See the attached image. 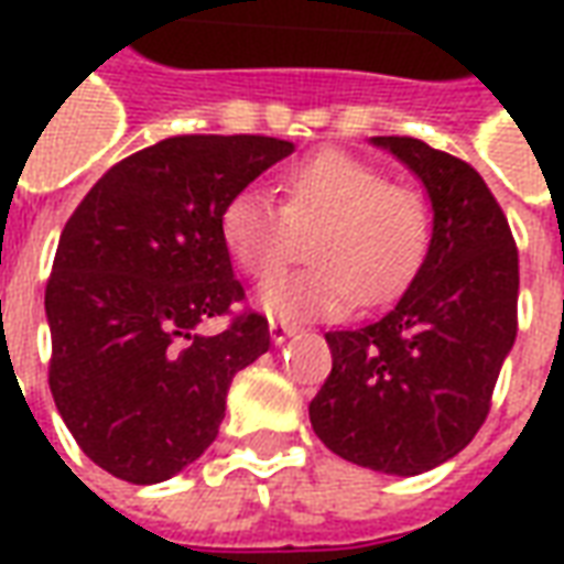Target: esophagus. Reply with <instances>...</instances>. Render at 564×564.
<instances>
[{
	"label": "esophagus",
	"instance_id": "34e87169",
	"mask_svg": "<svg viewBox=\"0 0 564 564\" xmlns=\"http://www.w3.org/2000/svg\"><path fill=\"white\" fill-rule=\"evenodd\" d=\"M293 335H295V326H290V323H283V319H271L269 323L271 344H283L286 338H293Z\"/></svg>",
	"mask_w": 564,
	"mask_h": 564
}]
</instances>
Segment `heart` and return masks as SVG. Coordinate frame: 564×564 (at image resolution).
Segmentation results:
<instances>
[{
	"mask_svg": "<svg viewBox=\"0 0 564 564\" xmlns=\"http://www.w3.org/2000/svg\"><path fill=\"white\" fill-rule=\"evenodd\" d=\"M283 205L262 186L238 189L220 214L223 245L235 265L265 281L293 253L295 229H317L307 257L317 265L290 271L257 293L274 319L341 317L359 302H387L404 290L429 247L425 202L392 186L378 165L323 150L283 174Z\"/></svg>",
	"mask_w": 564,
	"mask_h": 564,
	"instance_id": "b5f03b06",
	"label": "heart"
}]
</instances>
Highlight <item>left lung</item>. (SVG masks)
Listing matches in <instances>:
<instances>
[{
    "mask_svg": "<svg viewBox=\"0 0 564 564\" xmlns=\"http://www.w3.org/2000/svg\"><path fill=\"white\" fill-rule=\"evenodd\" d=\"M423 184L432 238L383 317L329 332L332 371L307 408L341 459L395 477L449 462L484 425L517 338L520 257L498 202L468 162L404 135H378Z\"/></svg>",
    "mask_w": 564,
    "mask_h": 564,
    "instance_id": "obj_1",
    "label": "left lung"
}]
</instances>
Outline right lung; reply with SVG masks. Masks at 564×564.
Returning a JSON list of instances; mask_svg holds the SVG:
<instances>
[{"mask_svg":"<svg viewBox=\"0 0 564 564\" xmlns=\"http://www.w3.org/2000/svg\"><path fill=\"white\" fill-rule=\"evenodd\" d=\"M293 141L174 135L96 181L59 235L44 293L51 392L78 447L129 484H162L210 447L232 378L269 323H202L245 299L223 245L226 202Z\"/></svg>","mask_w":564,"mask_h":564,"instance_id":"right-lung-1","label":"right lung"}]
</instances>
